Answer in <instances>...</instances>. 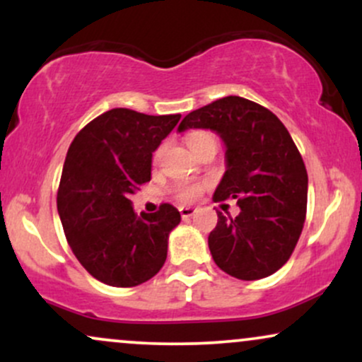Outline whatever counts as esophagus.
<instances>
[{"instance_id": "34e87169", "label": "esophagus", "mask_w": 362, "mask_h": 362, "mask_svg": "<svg viewBox=\"0 0 362 362\" xmlns=\"http://www.w3.org/2000/svg\"><path fill=\"white\" fill-rule=\"evenodd\" d=\"M178 211H180L182 218L187 219V218H190V216H194L195 211H197V207H192V206H182L180 209H178Z\"/></svg>"}]
</instances>
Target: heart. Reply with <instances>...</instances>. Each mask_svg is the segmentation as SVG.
Returning a JSON list of instances; mask_svg holds the SVG:
<instances>
[{
    "mask_svg": "<svg viewBox=\"0 0 362 362\" xmlns=\"http://www.w3.org/2000/svg\"><path fill=\"white\" fill-rule=\"evenodd\" d=\"M206 138H213V136L207 134V132H192V134L187 138V144H189V148H192L199 143V141H202ZM160 156H161V149H158L156 155H155V160H158ZM199 192H201V185H199V184H180L177 187L178 199H180V201H184V202L194 201V199L199 195Z\"/></svg>",
    "mask_w": 362,
    "mask_h": 362,
    "instance_id": "obj_1",
    "label": "heart"
}]
</instances>
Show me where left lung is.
Returning a JSON list of instances; mask_svg holds the SVG:
<instances>
[{
	"label": "left lung",
	"instance_id": "1",
	"mask_svg": "<svg viewBox=\"0 0 362 362\" xmlns=\"http://www.w3.org/2000/svg\"><path fill=\"white\" fill-rule=\"evenodd\" d=\"M187 129L221 138L226 172L213 199H236L240 207L235 219L216 211L207 238L216 265L242 281L279 271L300 240L308 197V173L288 129L269 109L233 95L185 115L178 132Z\"/></svg>",
	"mask_w": 362,
	"mask_h": 362
}]
</instances>
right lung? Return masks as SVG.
<instances>
[{
    "label": "right lung",
    "mask_w": 362,
    "mask_h": 362,
    "mask_svg": "<svg viewBox=\"0 0 362 362\" xmlns=\"http://www.w3.org/2000/svg\"><path fill=\"white\" fill-rule=\"evenodd\" d=\"M180 117L112 109L86 124L68 149L57 213L76 259L103 284L139 286L167 260L180 213L161 204L138 216L129 197L151 180L153 153Z\"/></svg>",
    "instance_id": "obj_1"
}]
</instances>
